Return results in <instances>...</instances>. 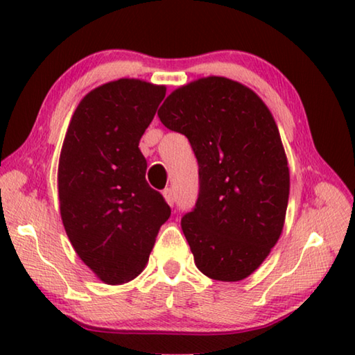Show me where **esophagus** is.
<instances>
[{
  "label": "esophagus",
  "instance_id": "esophagus-1",
  "mask_svg": "<svg viewBox=\"0 0 355 355\" xmlns=\"http://www.w3.org/2000/svg\"><path fill=\"white\" fill-rule=\"evenodd\" d=\"M163 196H164L166 202L169 203L171 207H173V203H175V192H173V189L172 188H166L163 191Z\"/></svg>",
  "mask_w": 355,
  "mask_h": 355
}]
</instances>
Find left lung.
<instances>
[{
	"mask_svg": "<svg viewBox=\"0 0 355 355\" xmlns=\"http://www.w3.org/2000/svg\"><path fill=\"white\" fill-rule=\"evenodd\" d=\"M158 116L199 163V197L182 218L196 266L220 282L249 277L280 238L290 196L271 111L243 84L208 76L173 91Z\"/></svg>",
	"mask_w": 355,
	"mask_h": 355,
	"instance_id": "left-lung-1",
	"label": "left lung"
}]
</instances>
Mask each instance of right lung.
Masks as SVG:
<instances>
[{
    "mask_svg": "<svg viewBox=\"0 0 355 355\" xmlns=\"http://www.w3.org/2000/svg\"><path fill=\"white\" fill-rule=\"evenodd\" d=\"M166 95L141 80L106 83L78 105L58 169L61 218L78 257L110 285L142 272L171 208L146 180L144 131Z\"/></svg>",
    "mask_w": 355,
    "mask_h": 355,
    "instance_id": "1",
    "label": "right lung"
}]
</instances>
